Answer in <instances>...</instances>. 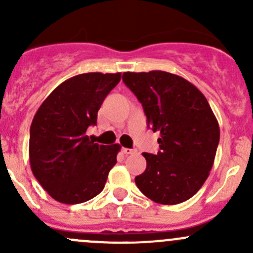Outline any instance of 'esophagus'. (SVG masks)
Instances as JSON below:
<instances>
[{"instance_id":"34e87169","label":"esophagus","mask_w":253,"mask_h":253,"mask_svg":"<svg viewBox=\"0 0 253 253\" xmlns=\"http://www.w3.org/2000/svg\"><path fill=\"white\" fill-rule=\"evenodd\" d=\"M122 153H124L125 155H131L137 153V149H134V148H122Z\"/></svg>"}]
</instances>
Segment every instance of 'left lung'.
<instances>
[{
	"mask_svg": "<svg viewBox=\"0 0 253 253\" xmlns=\"http://www.w3.org/2000/svg\"><path fill=\"white\" fill-rule=\"evenodd\" d=\"M124 83L142 104L147 126L160 132L158 154L143 153L137 187L160 205H178L198 192L218 148L219 125L206 96L185 78L164 71L125 72Z\"/></svg>",
	"mask_w": 253,
	"mask_h": 253,
	"instance_id": "1",
	"label": "left lung"
}]
</instances>
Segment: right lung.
<instances>
[{"mask_svg":"<svg viewBox=\"0 0 253 253\" xmlns=\"http://www.w3.org/2000/svg\"><path fill=\"white\" fill-rule=\"evenodd\" d=\"M121 73L91 72L61 83L40 105L30 126L29 160L35 178L57 202L78 205L103 191L120 144L99 145L88 136L104 99Z\"/></svg>","mask_w":253,"mask_h":253,"instance_id":"right-lung-1","label":"right lung"}]
</instances>
